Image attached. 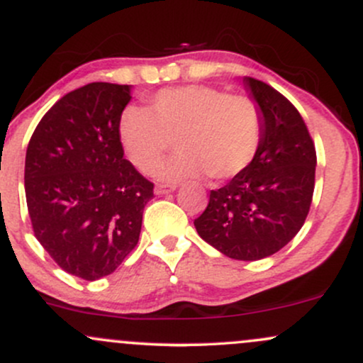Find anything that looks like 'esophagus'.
I'll return each instance as SVG.
<instances>
[{"mask_svg":"<svg viewBox=\"0 0 363 363\" xmlns=\"http://www.w3.org/2000/svg\"><path fill=\"white\" fill-rule=\"evenodd\" d=\"M174 189H176V184H157L155 186V194H167Z\"/></svg>","mask_w":363,"mask_h":363,"instance_id":"obj_1","label":"esophagus"}]
</instances>
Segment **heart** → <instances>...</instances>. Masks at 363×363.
Listing matches in <instances>:
<instances>
[{
    "label": "heart",
    "instance_id": "obj_1",
    "mask_svg": "<svg viewBox=\"0 0 363 363\" xmlns=\"http://www.w3.org/2000/svg\"><path fill=\"white\" fill-rule=\"evenodd\" d=\"M128 160L150 176L177 141L179 152L162 169L165 179L208 174L227 181L252 164L262 141V114L249 95L206 85L164 89L148 107L129 106L119 118Z\"/></svg>",
    "mask_w": 363,
    "mask_h": 363
}]
</instances>
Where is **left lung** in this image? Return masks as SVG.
Here are the masks:
<instances>
[{"label":"left lung","mask_w":363,"mask_h":363,"mask_svg":"<svg viewBox=\"0 0 363 363\" xmlns=\"http://www.w3.org/2000/svg\"><path fill=\"white\" fill-rule=\"evenodd\" d=\"M244 82L262 112L259 152L249 169L210 191L194 227L225 256L256 261L285 247L306 222L315 184V147L285 95L256 78Z\"/></svg>","instance_id":"obj_1"}]
</instances>
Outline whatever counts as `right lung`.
<instances>
[{
    "instance_id": "1",
    "label": "right lung",
    "mask_w": 363,
    "mask_h": 363,
    "mask_svg": "<svg viewBox=\"0 0 363 363\" xmlns=\"http://www.w3.org/2000/svg\"><path fill=\"white\" fill-rule=\"evenodd\" d=\"M129 85L94 82L61 97L25 155V196L40 245L66 273L94 281L140 239L153 182L124 158L119 118Z\"/></svg>"
}]
</instances>
